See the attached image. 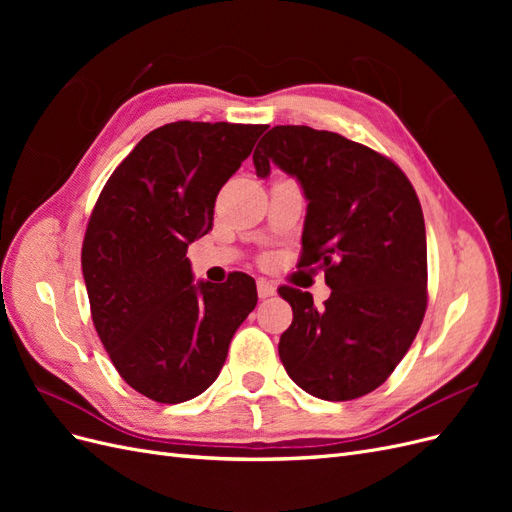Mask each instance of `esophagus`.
<instances>
[{"label":"esophagus","instance_id":"obj_1","mask_svg":"<svg viewBox=\"0 0 512 512\" xmlns=\"http://www.w3.org/2000/svg\"><path fill=\"white\" fill-rule=\"evenodd\" d=\"M256 290H258V297L260 299H269V297H273V294L277 292L275 284L269 282V280H258L256 282Z\"/></svg>","mask_w":512,"mask_h":512}]
</instances>
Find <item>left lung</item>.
<instances>
[{
	"mask_svg": "<svg viewBox=\"0 0 512 512\" xmlns=\"http://www.w3.org/2000/svg\"><path fill=\"white\" fill-rule=\"evenodd\" d=\"M297 177L307 198L301 265L324 271L331 297L282 286L292 324L280 337L288 376L327 401L363 397L393 374L427 309V239L412 183L393 160L346 136L275 126L254 151Z\"/></svg>",
	"mask_w": 512,
	"mask_h": 512,
	"instance_id": "obj_1",
	"label": "left lung"
}]
</instances>
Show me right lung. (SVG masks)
<instances>
[{
    "instance_id": "right-lung-1",
    "label": "right lung",
    "mask_w": 512,
    "mask_h": 512,
    "mask_svg": "<svg viewBox=\"0 0 512 512\" xmlns=\"http://www.w3.org/2000/svg\"><path fill=\"white\" fill-rule=\"evenodd\" d=\"M265 130L166 123L115 168L91 211L81 252L91 320L119 376L160 404L209 389L256 307L250 275L194 284L185 252L211 230L218 192Z\"/></svg>"
}]
</instances>
